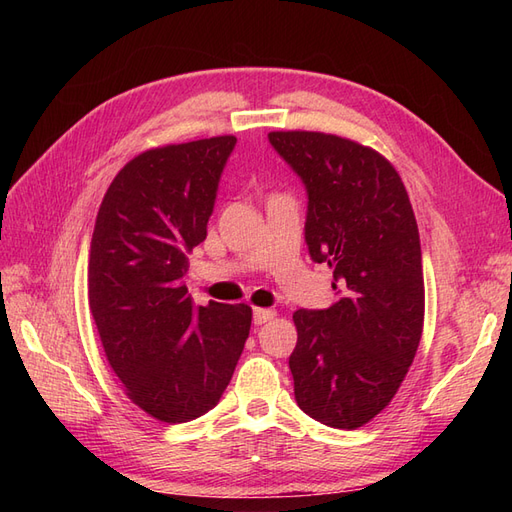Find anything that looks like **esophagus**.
<instances>
[{"instance_id": "esophagus-1", "label": "esophagus", "mask_w": 512, "mask_h": 512, "mask_svg": "<svg viewBox=\"0 0 512 512\" xmlns=\"http://www.w3.org/2000/svg\"><path fill=\"white\" fill-rule=\"evenodd\" d=\"M275 318V309H262L254 307V324H265Z\"/></svg>"}]
</instances>
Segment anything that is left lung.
<instances>
[{"label":"left lung","instance_id":"8db88e82","mask_svg":"<svg viewBox=\"0 0 512 512\" xmlns=\"http://www.w3.org/2000/svg\"><path fill=\"white\" fill-rule=\"evenodd\" d=\"M307 192L305 243L333 269L337 301L297 309L294 399L318 423L356 429L395 397L421 342V239L404 181L378 151L335 134L269 132Z\"/></svg>","mask_w":512,"mask_h":512}]
</instances>
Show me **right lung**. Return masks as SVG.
Returning a JSON list of instances; mask_svg holds the SVG:
<instances>
[{
  "mask_svg": "<svg viewBox=\"0 0 512 512\" xmlns=\"http://www.w3.org/2000/svg\"><path fill=\"white\" fill-rule=\"evenodd\" d=\"M235 145L213 136L136 156L108 185L91 237L87 299L108 365L162 423L218 406L250 335L252 307H194L181 282Z\"/></svg>",
  "mask_w": 512,
  "mask_h": 512,
  "instance_id": "1",
  "label": "right lung"
}]
</instances>
